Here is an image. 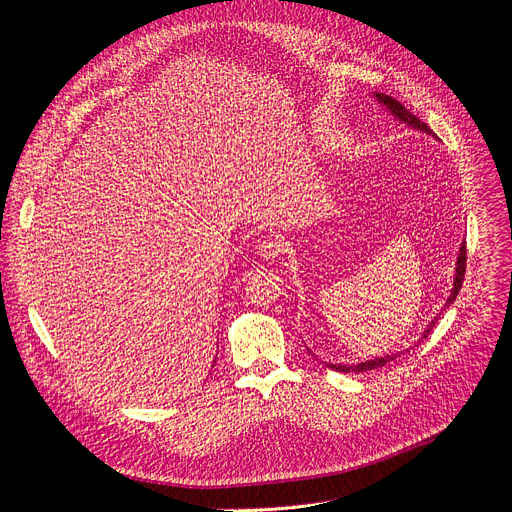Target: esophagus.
I'll list each match as a JSON object with an SVG mask.
<instances>
[{
  "mask_svg": "<svg viewBox=\"0 0 512 512\" xmlns=\"http://www.w3.org/2000/svg\"><path fill=\"white\" fill-rule=\"evenodd\" d=\"M257 253L263 257V259H275L283 253V245L275 239H265L257 245Z\"/></svg>",
  "mask_w": 512,
  "mask_h": 512,
  "instance_id": "1",
  "label": "esophagus"
}]
</instances>
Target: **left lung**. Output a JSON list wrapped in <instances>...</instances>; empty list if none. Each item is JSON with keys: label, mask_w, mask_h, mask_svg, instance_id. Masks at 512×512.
<instances>
[{"label": "left lung", "mask_w": 512, "mask_h": 512, "mask_svg": "<svg viewBox=\"0 0 512 512\" xmlns=\"http://www.w3.org/2000/svg\"><path fill=\"white\" fill-rule=\"evenodd\" d=\"M373 99H375L377 103H381V107H383L389 115H393L397 121L405 123V125L411 127V129H417V131H421V133H427V135L435 137V133L427 127V123H423V121L417 119L413 113H409V109H405V107H403L399 101H395L393 97L375 91V93H373ZM464 273H466V241L460 243V251H458V257H456V267H454V283H452L450 296H448V300H446L442 312L454 304V300H456V296H458V291H460V287H462V281H464ZM442 312L437 314V316L425 326V330L421 332V338H425V336L431 332V328L435 326L437 318L442 316ZM308 350H310V348H308ZM310 352H312V350H310ZM401 352H403V350H401ZM312 354H314V352H312ZM397 356H399V352H391V354H385V356L369 358V360H364V362H348V364H346V362H326V360H324V364H326L328 369L338 371V373H364V371H373V369L385 367L387 362H391V360L397 358Z\"/></svg>", "instance_id": "1"}]
</instances>
